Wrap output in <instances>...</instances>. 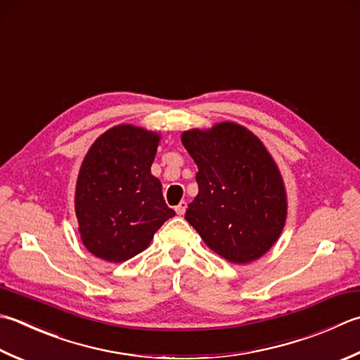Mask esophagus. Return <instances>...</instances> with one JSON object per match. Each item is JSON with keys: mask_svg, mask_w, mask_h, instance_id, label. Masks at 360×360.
Instances as JSON below:
<instances>
[{"mask_svg": "<svg viewBox=\"0 0 360 360\" xmlns=\"http://www.w3.org/2000/svg\"><path fill=\"white\" fill-rule=\"evenodd\" d=\"M186 209H187V202L186 201H181L178 206L174 207V210H176V214L178 215H184L186 214Z\"/></svg>", "mask_w": 360, "mask_h": 360, "instance_id": "obj_1", "label": "esophagus"}]
</instances>
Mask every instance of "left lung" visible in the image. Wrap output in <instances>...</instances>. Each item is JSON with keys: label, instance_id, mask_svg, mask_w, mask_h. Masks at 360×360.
Wrapping results in <instances>:
<instances>
[{"label": "left lung", "instance_id": "1", "mask_svg": "<svg viewBox=\"0 0 360 360\" xmlns=\"http://www.w3.org/2000/svg\"><path fill=\"white\" fill-rule=\"evenodd\" d=\"M181 140L198 167V195L186 220L228 262L262 257L287 220L284 179L269 150L234 122L184 131Z\"/></svg>", "mask_w": 360, "mask_h": 360}]
</instances>
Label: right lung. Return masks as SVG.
<instances>
[{
    "mask_svg": "<svg viewBox=\"0 0 360 360\" xmlns=\"http://www.w3.org/2000/svg\"><path fill=\"white\" fill-rule=\"evenodd\" d=\"M160 134L117 124L84 158L76 181L75 212L84 246L108 262H124L150 246L174 215L151 174Z\"/></svg>",
    "mask_w": 360,
    "mask_h": 360,
    "instance_id": "1",
    "label": "right lung"
}]
</instances>
